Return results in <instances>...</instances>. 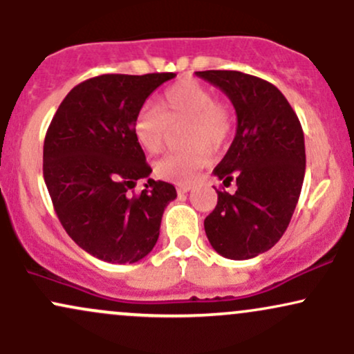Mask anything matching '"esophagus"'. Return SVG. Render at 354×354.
I'll list each match as a JSON object with an SVG mask.
<instances>
[{
  "label": "esophagus",
  "mask_w": 354,
  "mask_h": 354,
  "mask_svg": "<svg viewBox=\"0 0 354 354\" xmlns=\"http://www.w3.org/2000/svg\"><path fill=\"white\" fill-rule=\"evenodd\" d=\"M176 188H178V193H188V191H191L193 186H191V185H178Z\"/></svg>",
  "instance_id": "esophagus-1"
}]
</instances>
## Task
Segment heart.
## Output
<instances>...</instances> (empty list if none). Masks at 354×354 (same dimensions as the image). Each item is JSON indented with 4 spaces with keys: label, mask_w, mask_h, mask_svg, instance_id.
<instances>
[{
    "label": "heart",
    "mask_w": 354,
    "mask_h": 354,
    "mask_svg": "<svg viewBox=\"0 0 354 354\" xmlns=\"http://www.w3.org/2000/svg\"><path fill=\"white\" fill-rule=\"evenodd\" d=\"M185 123L181 138L188 148L168 153L154 165V173L176 185H189L209 165L211 149L228 143L233 115L228 104L214 100L208 86L194 80H181L166 88L158 104H145L133 118V135L146 153L163 149L169 126Z\"/></svg>",
    "instance_id": "b5f03b06"
}]
</instances>
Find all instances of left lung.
I'll use <instances>...</instances> for the list:
<instances>
[{"mask_svg":"<svg viewBox=\"0 0 354 354\" xmlns=\"http://www.w3.org/2000/svg\"><path fill=\"white\" fill-rule=\"evenodd\" d=\"M221 89L236 109V136L213 169L236 193L216 191L218 205L205 219L214 251L250 259L271 250L290 225L306 168L298 116L274 84L241 71H196Z\"/></svg>","mask_w":354,"mask_h":354,"instance_id":"8db88e82","label":"left lung"}]
</instances>
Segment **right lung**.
I'll use <instances>...</instances> for the list:
<instances>
[{"label":"right lung","instance_id":"1","mask_svg":"<svg viewBox=\"0 0 354 354\" xmlns=\"http://www.w3.org/2000/svg\"><path fill=\"white\" fill-rule=\"evenodd\" d=\"M174 73L101 75L75 86L59 104L43 146V176L73 241L106 263H136L156 245L163 211L176 198L133 135V118Z\"/></svg>","mask_w":354,"mask_h":354}]
</instances>
